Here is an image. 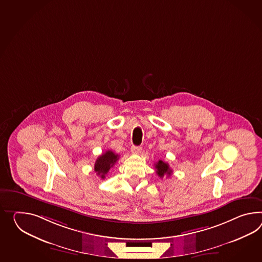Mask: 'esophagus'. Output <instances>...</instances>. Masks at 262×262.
Segmentation results:
<instances>
[{
    "label": "esophagus",
    "mask_w": 262,
    "mask_h": 262,
    "mask_svg": "<svg viewBox=\"0 0 262 262\" xmlns=\"http://www.w3.org/2000/svg\"><path fill=\"white\" fill-rule=\"evenodd\" d=\"M130 149H132V152H133V154H140L141 150H142V147H141L140 146H133Z\"/></svg>",
    "instance_id": "esophagus-1"
}]
</instances>
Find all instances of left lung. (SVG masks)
I'll return each mask as SVG.
<instances>
[{
    "label": "left lung",
    "instance_id": "left-lung-1",
    "mask_svg": "<svg viewBox=\"0 0 262 262\" xmlns=\"http://www.w3.org/2000/svg\"><path fill=\"white\" fill-rule=\"evenodd\" d=\"M155 169H156V173L160 178H163L165 175L170 176V174L172 173V170L170 169L169 165L162 160H159L155 164Z\"/></svg>",
    "mask_w": 262,
    "mask_h": 262
}]
</instances>
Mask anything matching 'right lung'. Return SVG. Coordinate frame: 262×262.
<instances>
[{
  "label": "right lung",
  "instance_id": "add662e5",
  "mask_svg": "<svg viewBox=\"0 0 262 262\" xmlns=\"http://www.w3.org/2000/svg\"><path fill=\"white\" fill-rule=\"evenodd\" d=\"M119 155L115 154L112 150H107L106 152L101 154L95 163V171L100 178L105 179L106 174L108 172L111 167H113L116 161L118 160Z\"/></svg>",
  "mask_w": 262,
  "mask_h": 262
}]
</instances>
